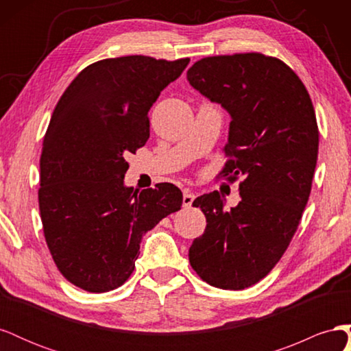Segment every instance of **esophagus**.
Here are the masks:
<instances>
[{"label":"esophagus","mask_w":351,"mask_h":351,"mask_svg":"<svg viewBox=\"0 0 351 351\" xmlns=\"http://www.w3.org/2000/svg\"><path fill=\"white\" fill-rule=\"evenodd\" d=\"M193 200H195V195L192 192H189V190H186L184 195H183V206L190 208L193 204Z\"/></svg>","instance_id":"34e87169"}]
</instances>
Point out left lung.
<instances>
[{
    "mask_svg": "<svg viewBox=\"0 0 351 351\" xmlns=\"http://www.w3.org/2000/svg\"><path fill=\"white\" fill-rule=\"evenodd\" d=\"M187 80L231 115L219 174L243 177L236 208L226 210L218 192L195 199L206 228L189 261L208 284L243 290L267 277L299 227L319 147L315 110L299 76L259 52L202 58Z\"/></svg>",
    "mask_w": 351,
    "mask_h": 351,
    "instance_id": "obj_1",
    "label": "left lung"
}]
</instances>
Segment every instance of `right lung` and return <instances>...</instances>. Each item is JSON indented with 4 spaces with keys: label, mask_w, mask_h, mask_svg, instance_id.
Returning <instances> with one entry per match:
<instances>
[{
    "label": "right lung",
    "mask_w": 351,
    "mask_h": 351,
    "mask_svg": "<svg viewBox=\"0 0 351 351\" xmlns=\"http://www.w3.org/2000/svg\"><path fill=\"white\" fill-rule=\"evenodd\" d=\"M189 58H107L83 69L52 112L40 155L39 210L48 249L67 281L105 293L127 281L141 241L183 204L169 183L124 186L125 156L149 139V112Z\"/></svg>",
    "instance_id": "1"
}]
</instances>
